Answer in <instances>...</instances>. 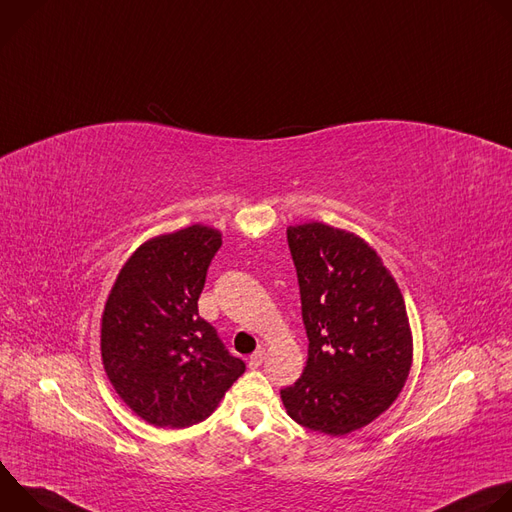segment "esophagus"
Returning a JSON list of instances; mask_svg holds the SVG:
<instances>
[{"label":"esophagus","mask_w":512,"mask_h":512,"mask_svg":"<svg viewBox=\"0 0 512 512\" xmlns=\"http://www.w3.org/2000/svg\"><path fill=\"white\" fill-rule=\"evenodd\" d=\"M263 360H265V348H257V350L251 354V358H249V367H251V369H259L261 364H263Z\"/></svg>","instance_id":"obj_1"}]
</instances>
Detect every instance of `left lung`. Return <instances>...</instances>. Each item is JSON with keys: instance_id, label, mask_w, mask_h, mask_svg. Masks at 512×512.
<instances>
[{"instance_id": "1", "label": "left lung", "mask_w": 512, "mask_h": 512, "mask_svg": "<svg viewBox=\"0 0 512 512\" xmlns=\"http://www.w3.org/2000/svg\"><path fill=\"white\" fill-rule=\"evenodd\" d=\"M308 336L304 375L281 389L287 415L326 435L375 421L411 371L413 336L401 289L377 251L324 223L287 227Z\"/></svg>"}]
</instances>
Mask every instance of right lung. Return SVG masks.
Returning <instances> with one entry per match:
<instances>
[{
  "label": "right lung",
  "mask_w": 512,
  "mask_h": 512,
  "mask_svg": "<svg viewBox=\"0 0 512 512\" xmlns=\"http://www.w3.org/2000/svg\"><path fill=\"white\" fill-rule=\"evenodd\" d=\"M221 231L192 225L139 245L121 267L101 318V358L121 401L156 427L204 421L245 373L198 298Z\"/></svg>",
  "instance_id": "add662e5"
}]
</instances>
